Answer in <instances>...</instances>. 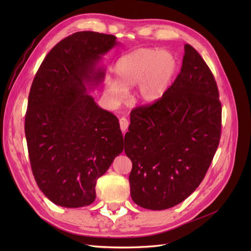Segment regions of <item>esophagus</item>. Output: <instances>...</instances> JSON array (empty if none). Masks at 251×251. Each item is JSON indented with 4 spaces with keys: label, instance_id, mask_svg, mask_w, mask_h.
<instances>
[{
    "label": "esophagus",
    "instance_id": "esophagus-1",
    "mask_svg": "<svg viewBox=\"0 0 251 251\" xmlns=\"http://www.w3.org/2000/svg\"><path fill=\"white\" fill-rule=\"evenodd\" d=\"M119 122H120V128H121V130H122V132L125 133L127 128H128V125H129L128 120H127L126 118H121L120 121H119Z\"/></svg>",
    "mask_w": 251,
    "mask_h": 251
}]
</instances>
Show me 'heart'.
<instances>
[{
	"mask_svg": "<svg viewBox=\"0 0 251 251\" xmlns=\"http://www.w3.org/2000/svg\"><path fill=\"white\" fill-rule=\"evenodd\" d=\"M172 52L141 48L119 58L114 66L115 79L107 78L105 91L115 103L128 98L127 88L135 85L134 97L143 103H153L168 92L177 72Z\"/></svg>",
	"mask_w": 251,
	"mask_h": 251,
	"instance_id": "obj_1",
	"label": "heart"
}]
</instances>
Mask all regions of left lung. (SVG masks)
Wrapping results in <instances>:
<instances>
[{
  "label": "left lung",
  "mask_w": 251,
  "mask_h": 251,
  "mask_svg": "<svg viewBox=\"0 0 251 251\" xmlns=\"http://www.w3.org/2000/svg\"><path fill=\"white\" fill-rule=\"evenodd\" d=\"M181 71L166 96L130 114L125 153L130 194L139 206L173 207L200 186L217 151L222 107L215 77L197 50L184 46Z\"/></svg>",
  "instance_id": "obj_1"
}]
</instances>
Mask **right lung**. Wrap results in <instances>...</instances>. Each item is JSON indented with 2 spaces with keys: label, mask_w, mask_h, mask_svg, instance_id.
I'll list each match as a JSON object with an SVG mask.
<instances>
[{
  "label": "right lung",
  "mask_w": 251,
  "mask_h": 251,
  "mask_svg": "<svg viewBox=\"0 0 251 251\" xmlns=\"http://www.w3.org/2000/svg\"><path fill=\"white\" fill-rule=\"evenodd\" d=\"M116 38L75 32L50 50L33 79L25 136L37 186L57 205L94 202L97 180L124 150L117 117L88 95L103 80L98 65Z\"/></svg>",
  "instance_id": "right-lung-1"
}]
</instances>
